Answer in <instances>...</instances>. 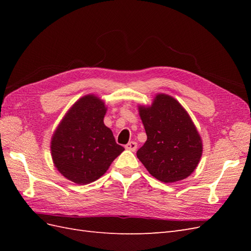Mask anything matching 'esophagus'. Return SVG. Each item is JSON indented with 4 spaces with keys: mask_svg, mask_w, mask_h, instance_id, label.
Listing matches in <instances>:
<instances>
[{
    "mask_svg": "<svg viewBox=\"0 0 251 251\" xmlns=\"http://www.w3.org/2000/svg\"><path fill=\"white\" fill-rule=\"evenodd\" d=\"M126 149L128 150V151H135L136 149H137V143H136L135 141H131L128 142L126 146Z\"/></svg>",
    "mask_w": 251,
    "mask_h": 251,
    "instance_id": "esophagus-1",
    "label": "esophagus"
}]
</instances>
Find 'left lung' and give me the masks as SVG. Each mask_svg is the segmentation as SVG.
<instances>
[{
  "label": "left lung",
  "instance_id": "left-lung-1",
  "mask_svg": "<svg viewBox=\"0 0 251 251\" xmlns=\"http://www.w3.org/2000/svg\"><path fill=\"white\" fill-rule=\"evenodd\" d=\"M148 139L137 157L151 176L164 183L187 178L202 156V140L191 117L170 95L158 94L150 107L139 105Z\"/></svg>",
  "mask_w": 251,
  "mask_h": 251
}]
</instances>
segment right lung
<instances>
[{
    "label": "right lung",
    "mask_w": 251,
    "mask_h": 251,
    "mask_svg": "<svg viewBox=\"0 0 251 251\" xmlns=\"http://www.w3.org/2000/svg\"><path fill=\"white\" fill-rule=\"evenodd\" d=\"M105 112L100 98L83 96L67 112L52 136L53 163L74 183L89 184L100 178L125 151L103 124Z\"/></svg>",
    "instance_id": "add662e5"
}]
</instances>
